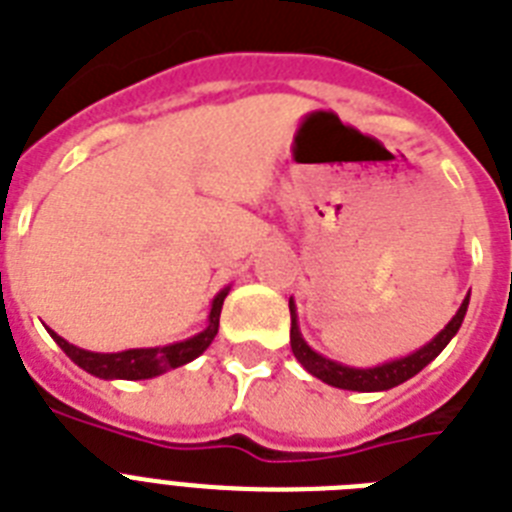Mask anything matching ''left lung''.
I'll return each instance as SVG.
<instances>
[{"label":"left lung","instance_id":"1","mask_svg":"<svg viewBox=\"0 0 512 512\" xmlns=\"http://www.w3.org/2000/svg\"><path fill=\"white\" fill-rule=\"evenodd\" d=\"M468 298H463L460 308L455 311V316L445 324V329L434 335L432 340L426 342L424 348L413 350L411 356L395 358V361L379 363V366H369V369H356V366H345V363H337L332 358H324L322 353H316L306 340H303L301 329H298V314H295V303L290 298V348H293V356L298 358L303 369L311 374V377L322 379L324 384H332V387H340V390H353V392H384L398 387V384L408 382L411 377H416L418 371L429 366L434 358L445 350V345L458 335L460 324H463V316L468 311Z\"/></svg>","mask_w":512,"mask_h":512}]
</instances>
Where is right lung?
I'll return each mask as SVG.
<instances>
[{"mask_svg":"<svg viewBox=\"0 0 512 512\" xmlns=\"http://www.w3.org/2000/svg\"><path fill=\"white\" fill-rule=\"evenodd\" d=\"M230 287L219 290L211 301L209 324L204 332L188 337V340L170 342V345H159V348H130L120 350V353H94V350H83L73 342H67L65 337H59L54 329H49V335L54 337L59 348L65 350L67 356L78 363L80 369L94 374L99 379H154L164 371L185 366L193 358H198L211 345V340L217 337L219 329V314H222V303H225Z\"/></svg>","mask_w":512,"mask_h":512,"instance_id":"1","label":"right lung"}]
</instances>
